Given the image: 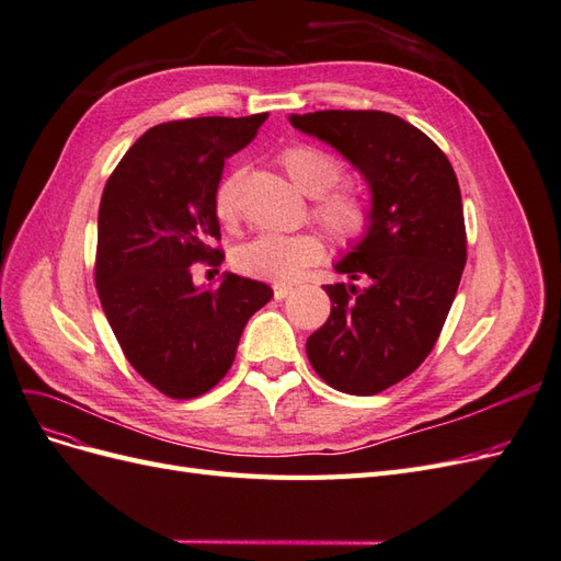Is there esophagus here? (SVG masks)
I'll list each match as a JSON object with an SVG mask.
<instances>
[{
  "label": "esophagus",
  "instance_id": "obj_1",
  "mask_svg": "<svg viewBox=\"0 0 561 561\" xmlns=\"http://www.w3.org/2000/svg\"><path fill=\"white\" fill-rule=\"evenodd\" d=\"M293 293V285H285V283H274V297L276 299H285L287 295Z\"/></svg>",
  "mask_w": 561,
  "mask_h": 561
}]
</instances>
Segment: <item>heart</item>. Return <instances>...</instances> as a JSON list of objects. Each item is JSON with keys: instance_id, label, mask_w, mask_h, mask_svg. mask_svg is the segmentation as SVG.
Segmentation results:
<instances>
[{"instance_id": "heart-1", "label": "heart", "mask_w": 561, "mask_h": 561, "mask_svg": "<svg viewBox=\"0 0 561 561\" xmlns=\"http://www.w3.org/2000/svg\"><path fill=\"white\" fill-rule=\"evenodd\" d=\"M285 173L299 190L313 196L311 217L336 243L363 241L375 222V203L363 184L342 180L344 163L318 145L297 142L278 157ZM215 213L233 222L241 208V173L231 171L215 186ZM322 257V241L313 231L260 233L233 250V266L245 276L266 280H293Z\"/></svg>"}]
</instances>
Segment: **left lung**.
Masks as SVG:
<instances>
[{"instance_id":"left-lung-1","label":"left lung","mask_w":561,"mask_h":561,"mask_svg":"<svg viewBox=\"0 0 561 561\" xmlns=\"http://www.w3.org/2000/svg\"><path fill=\"white\" fill-rule=\"evenodd\" d=\"M290 124L342 151L371 190L375 222L336 264L363 285H325L332 311L307 355L328 386L375 396L410 377L443 332L466 266L461 190L445 151L396 114L322 110Z\"/></svg>"}]
</instances>
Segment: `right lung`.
Instances as JSON below:
<instances>
[{
    "instance_id": "1",
    "label": "right lung",
    "mask_w": 561,
    "mask_h": 561,
    "mask_svg": "<svg viewBox=\"0 0 561 561\" xmlns=\"http://www.w3.org/2000/svg\"><path fill=\"white\" fill-rule=\"evenodd\" d=\"M266 112L149 128L110 175L98 210L95 290L126 360L173 400L208 393L236 358L245 322L274 297L227 274L198 290L192 264H222L215 186Z\"/></svg>"
}]
</instances>
